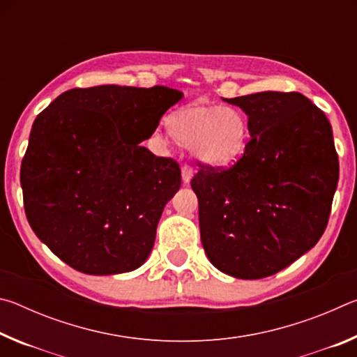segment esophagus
Segmentation results:
<instances>
[{
    "instance_id": "obj_1",
    "label": "esophagus",
    "mask_w": 357,
    "mask_h": 357,
    "mask_svg": "<svg viewBox=\"0 0 357 357\" xmlns=\"http://www.w3.org/2000/svg\"><path fill=\"white\" fill-rule=\"evenodd\" d=\"M181 172H183V181L187 184L192 179V174H193L192 167L189 164H184L183 167H181Z\"/></svg>"
}]
</instances>
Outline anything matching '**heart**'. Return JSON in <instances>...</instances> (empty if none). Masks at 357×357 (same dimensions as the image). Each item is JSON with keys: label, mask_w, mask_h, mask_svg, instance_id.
<instances>
[{"label": "heart", "mask_w": 357, "mask_h": 357, "mask_svg": "<svg viewBox=\"0 0 357 357\" xmlns=\"http://www.w3.org/2000/svg\"><path fill=\"white\" fill-rule=\"evenodd\" d=\"M167 124L174 140L208 167L233 165L249 143V123L236 108L192 104L172 113Z\"/></svg>", "instance_id": "heart-1"}]
</instances>
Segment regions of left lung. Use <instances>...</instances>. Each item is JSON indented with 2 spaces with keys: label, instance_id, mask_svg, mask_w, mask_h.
<instances>
[{
  "label": "left lung",
  "instance_id": "8db88e82",
  "mask_svg": "<svg viewBox=\"0 0 357 357\" xmlns=\"http://www.w3.org/2000/svg\"><path fill=\"white\" fill-rule=\"evenodd\" d=\"M228 102L249 116L244 154L225 168L198 162L190 185L209 261L236 279L257 280L287 268L323 236L338 155L328 118L301 93Z\"/></svg>",
  "mask_w": 357,
  "mask_h": 357
}]
</instances>
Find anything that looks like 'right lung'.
<instances>
[{"label":"right lung","instance_id":"add662e5","mask_svg":"<svg viewBox=\"0 0 357 357\" xmlns=\"http://www.w3.org/2000/svg\"><path fill=\"white\" fill-rule=\"evenodd\" d=\"M183 93L102 84L63 93L36 118L20 168L26 219L66 264L91 275L134 271L181 187L172 157L138 146Z\"/></svg>","mask_w":357,"mask_h":357}]
</instances>
